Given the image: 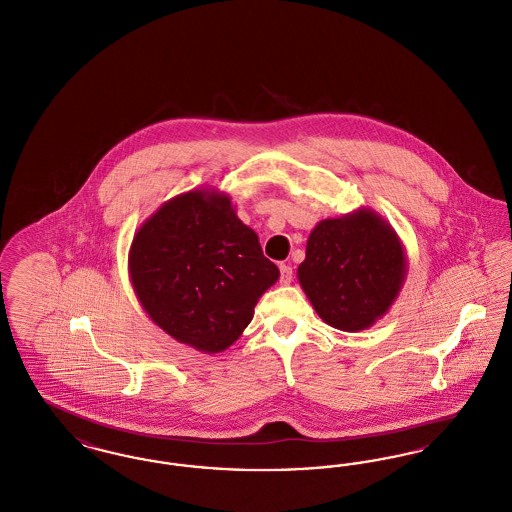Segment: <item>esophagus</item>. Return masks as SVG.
Segmentation results:
<instances>
[{
  "label": "esophagus",
  "instance_id": "34e87169",
  "mask_svg": "<svg viewBox=\"0 0 512 512\" xmlns=\"http://www.w3.org/2000/svg\"><path fill=\"white\" fill-rule=\"evenodd\" d=\"M293 278V268L290 265H286V263H282L280 265V282L282 284H290Z\"/></svg>",
  "mask_w": 512,
  "mask_h": 512
}]
</instances>
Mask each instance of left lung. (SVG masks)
<instances>
[{
	"label": "left lung",
	"mask_w": 512,
	"mask_h": 512,
	"mask_svg": "<svg viewBox=\"0 0 512 512\" xmlns=\"http://www.w3.org/2000/svg\"><path fill=\"white\" fill-rule=\"evenodd\" d=\"M407 257L395 230L370 209L320 220L297 278L326 324L359 332L384 317L401 290Z\"/></svg>",
	"instance_id": "left-lung-1"
}]
</instances>
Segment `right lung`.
Segmentation results:
<instances>
[{
  "mask_svg": "<svg viewBox=\"0 0 512 512\" xmlns=\"http://www.w3.org/2000/svg\"><path fill=\"white\" fill-rule=\"evenodd\" d=\"M128 268L149 318L203 353L238 340L280 276L230 197L207 190L161 205L136 232Z\"/></svg>",
  "mask_w": 512,
  "mask_h": 512,
  "instance_id": "1",
  "label": "right lung"
}]
</instances>
